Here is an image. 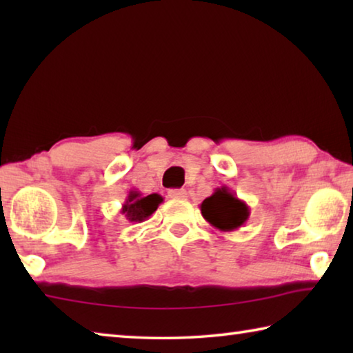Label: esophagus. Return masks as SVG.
Here are the masks:
<instances>
[{
  "instance_id": "obj_1",
  "label": "esophagus",
  "mask_w": 353,
  "mask_h": 353,
  "mask_svg": "<svg viewBox=\"0 0 353 353\" xmlns=\"http://www.w3.org/2000/svg\"><path fill=\"white\" fill-rule=\"evenodd\" d=\"M168 196L171 199H185L188 196V193L185 190H170Z\"/></svg>"
}]
</instances>
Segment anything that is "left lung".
<instances>
[{
    "instance_id": "8db88e82",
    "label": "left lung",
    "mask_w": 353,
    "mask_h": 353,
    "mask_svg": "<svg viewBox=\"0 0 353 353\" xmlns=\"http://www.w3.org/2000/svg\"><path fill=\"white\" fill-rule=\"evenodd\" d=\"M201 213L207 223L216 227L218 230L232 232L246 224L250 210L246 202L236 198L234 191L224 185L202 201Z\"/></svg>"
}]
</instances>
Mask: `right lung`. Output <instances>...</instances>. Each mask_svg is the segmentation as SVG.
I'll list each match as a JSON object with an SVG mask.
<instances>
[{"label":"right lung","mask_w":353,"mask_h":353,"mask_svg":"<svg viewBox=\"0 0 353 353\" xmlns=\"http://www.w3.org/2000/svg\"><path fill=\"white\" fill-rule=\"evenodd\" d=\"M163 198L157 193L143 196L139 190H130L126 201L121 205L119 213L126 218L129 223H143L157 210L162 204Z\"/></svg>","instance_id":"add662e5"}]
</instances>
